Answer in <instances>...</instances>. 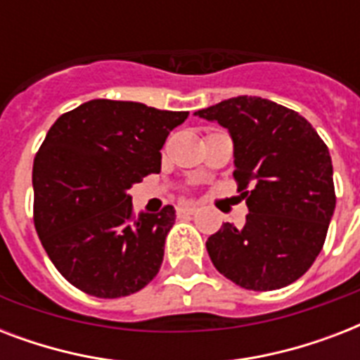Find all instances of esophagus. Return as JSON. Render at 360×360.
Listing matches in <instances>:
<instances>
[{
  "mask_svg": "<svg viewBox=\"0 0 360 360\" xmlns=\"http://www.w3.org/2000/svg\"><path fill=\"white\" fill-rule=\"evenodd\" d=\"M194 213H196V205H183V207L177 209L179 217H192Z\"/></svg>",
  "mask_w": 360,
  "mask_h": 360,
  "instance_id": "esophagus-1",
  "label": "esophagus"
}]
</instances>
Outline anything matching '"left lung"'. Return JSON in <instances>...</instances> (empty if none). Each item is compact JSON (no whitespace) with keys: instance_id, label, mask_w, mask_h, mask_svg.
<instances>
[{"instance_id":"left-lung-1","label":"left lung","mask_w":360,"mask_h":360,"mask_svg":"<svg viewBox=\"0 0 360 360\" xmlns=\"http://www.w3.org/2000/svg\"><path fill=\"white\" fill-rule=\"evenodd\" d=\"M196 115L230 130L246 224L209 237L220 274L245 290H280L301 278L323 248L336 205L329 149L293 110L262 97H233Z\"/></svg>"}]
</instances>
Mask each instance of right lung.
Segmentation results:
<instances>
[{
  "mask_svg": "<svg viewBox=\"0 0 360 360\" xmlns=\"http://www.w3.org/2000/svg\"><path fill=\"white\" fill-rule=\"evenodd\" d=\"M186 117L95 98L48 130L33 162V222L56 269L87 295L127 297L157 276L175 209L136 217L127 191L160 172L164 141Z\"/></svg>",
  "mask_w": 360,
  "mask_h": 360,
  "instance_id": "add662e5",
  "label": "right lung"
}]
</instances>
